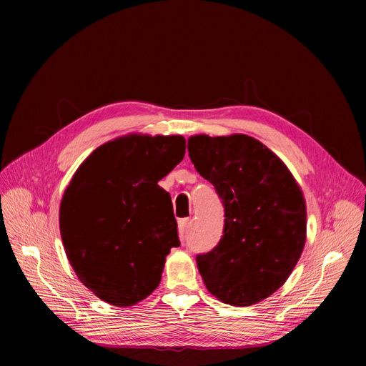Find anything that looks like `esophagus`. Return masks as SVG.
Instances as JSON below:
<instances>
[{"label": "esophagus", "mask_w": 366, "mask_h": 366, "mask_svg": "<svg viewBox=\"0 0 366 366\" xmlns=\"http://www.w3.org/2000/svg\"><path fill=\"white\" fill-rule=\"evenodd\" d=\"M189 224H191V220H189V219H181V220H179L178 229H179V237H181V240L185 239V234H187V230H188Z\"/></svg>", "instance_id": "obj_1"}]
</instances>
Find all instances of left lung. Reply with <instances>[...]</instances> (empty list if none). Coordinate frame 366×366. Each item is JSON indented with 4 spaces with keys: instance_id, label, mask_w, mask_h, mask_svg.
<instances>
[{
    "instance_id": "8db88e82",
    "label": "left lung",
    "mask_w": 366,
    "mask_h": 366,
    "mask_svg": "<svg viewBox=\"0 0 366 366\" xmlns=\"http://www.w3.org/2000/svg\"><path fill=\"white\" fill-rule=\"evenodd\" d=\"M188 153L224 207L220 242L195 257L207 290L237 307L265 300L288 280L304 249L307 212L298 184L272 150L246 134L192 136Z\"/></svg>"
}]
</instances>
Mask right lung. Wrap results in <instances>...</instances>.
I'll use <instances>...</instances> for the list:
<instances>
[{"instance_id":"obj_1","label":"right lung","mask_w":366,"mask_h":366,"mask_svg":"<svg viewBox=\"0 0 366 366\" xmlns=\"http://www.w3.org/2000/svg\"><path fill=\"white\" fill-rule=\"evenodd\" d=\"M184 154L182 136L130 134L97 147L75 172L61 202V236L76 277L102 301L133 305L159 285L179 237L158 182Z\"/></svg>"}]
</instances>
